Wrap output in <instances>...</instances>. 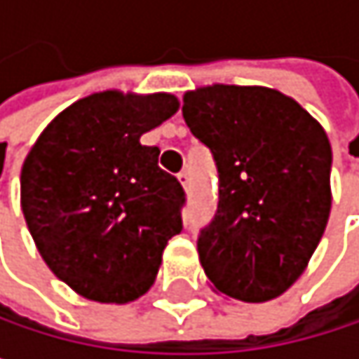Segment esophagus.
I'll list each match as a JSON object with an SVG mask.
<instances>
[{"label": "esophagus", "instance_id": "1", "mask_svg": "<svg viewBox=\"0 0 359 359\" xmlns=\"http://www.w3.org/2000/svg\"><path fill=\"white\" fill-rule=\"evenodd\" d=\"M177 179H179V182L184 189L189 187V172H187V170H180L179 175H177Z\"/></svg>", "mask_w": 359, "mask_h": 359}]
</instances>
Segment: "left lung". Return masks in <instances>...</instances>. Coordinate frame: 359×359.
Wrapping results in <instances>:
<instances>
[{"label": "left lung", "mask_w": 359, "mask_h": 359, "mask_svg": "<svg viewBox=\"0 0 359 359\" xmlns=\"http://www.w3.org/2000/svg\"><path fill=\"white\" fill-rule=\"evenodd\" d=\"M182 116L218 170V208L197 237L205 276L239 302L278 297L306 270L328 222L326 133L295 100L266 87L189 91Z\"/></svg>", "instance_id": "obj_1"}]
</instances>
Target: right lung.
<instances>
[{
  "instance_id": "1",
  "label": "right lung",
  "mask_w": 359,
  "mask_h": 359,
  "mask_svg": "<svg viewBox=\"0 0 359 359\" xmlns=\"http://www.w3.org/2000/svg\"><path fill=\"white\" fill-rule=\"evenodd\" d=\"M179 109L168 93L104 91L66 108L25 160V220L49 270L102 304L141 297L168 239L182 231L184 191L141 135Z\"/></svg>"
}]
</instances>
